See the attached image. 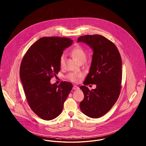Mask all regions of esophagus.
<instances>
[{
	"label": "esophagus",
	"instance_id": "obj_1",
	"mask_svg": "<svg viewBox=\"0 0 146 146\" xmlns=\"http://www.w3.org/2000/svg\"><path fill=\"white\" fill-rule=\"evenodd\" d=\"M73 90H79V87H78V86H75V85H74V86H73Z\"/></svg>",
	"mask_w": 146,
	"mask_h": 146
}]
</instances>
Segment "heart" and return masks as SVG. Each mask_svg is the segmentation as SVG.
<instances>
[{
    "instance_id": "b5f03b06",
    "label": "heart",
    "mask_w": 146,
    "mask_h": 146,
    "mask_svg": "<svg viewBox=\"0 0 146 146\" xmlns=\"http://www.w3.org/2000/svg\"><path fill=\"white\" fill-rule=\"evenodd\" d=\"M71 54L73 58L79 62H81L83 60H86V55L82 47L80 46H76L75 47L71 52ZM66 59V55L64 54H62L60 58V65L61 67H62L64 64V61ZM82 76L81 73H70L66 76L67 79L71 82H76L79 81V78Z\"/></svg>"
}]
</instances>
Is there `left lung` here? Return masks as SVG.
<instances>
[{
    "instance_id": "8db88e82",
    "label": "left lung",
    "mask_w": 146,
    "mask_h": 146,
    "mask_svg": "<svg viewBox=\"0 0 146 146\" xmlns=\"http://www.w3.org/2000/svg\"><path fill=\"white\" fill-rule=\"evenodd\" d=\"M80 42L93 50L90 72L84 84L96 85L91 91L85 86L80 87L84 94L80 108L87 116L97 118L109 111L118 98L122 82V59L114 43L102 35L82 36L78 38L77 42Z\"/></svg>"
}]
</instances>
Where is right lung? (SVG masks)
<instances>
[{
  "instance_id": "obj_1",
  "label": "right lung",
  "mask_w": 146,
  "mask_h": 146,
  "mask_svg": "<svg viewBox=\"0 0 146 146\" xmlns=\"http://www.w3.org/2000/svg\"><path fill=\"white\" fill-rule=\"evenodd\" d=\"M72 43L68 38L42 37L30 47L22 59L19 76L26 98L31 110L44 120L60 115L73 88L69 82L57 85L50 82L60 70L63 51Z\"/></svg>"
}]
</instances>
